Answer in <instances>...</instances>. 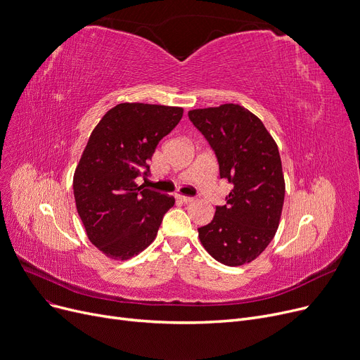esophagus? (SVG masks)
<instances>
[{"label":"esophagus","instance_id":"34e87169","mask_svg":"<svg viewBox=\"0 0 360 360\" xmlns=\"http://www.w3.org/2000/svg\"><path fill=\"white\" fill-rule=\"evenodd\" d=\"M178 200H179V201H182V202H185V204H188V202H193V201H194V198H193V197H185V195H178Z\"/></svg>","mask_w":360,"mask_h":360}]
</instances>
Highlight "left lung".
Instances as JSON below:
<instances>
[{"mask_svg": "<svg viewBox=\"0 0 360 360\" xmlns=\"http://www.w3.org/2000/svg\"><path fill=\"white\" fill-rule=\"evenodd\" d=\"M188 117L213 148L220 178L233 185L198 238L219 262L243 266L269 247L280 223L285 178L277 144L258 117L235 103L194 109Z\"/></svg>", "mask_w": 360, "mask_h": 360, "instance_id": "obj_1", "label": "left lung"}]
</instances>
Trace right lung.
<instances>
[{
  "instance_id": "obj_1",
  "label": "right lung",
  "mask_w": 360,
  "mask_h": 360,
  "mask_svg": "<svg viewBox=\"0 0 360 360\" xmlns=\"http://www.w3.org/2000/svg\"><path fill=\"white\" fill-rule=\"evenodd\" d=\"M184 109L120 103L91 131L75 167L72 190L90 242L112 259H129L155 240L175 198L139 185L159 141L182 118Z\"/></svg>"
}]
</instances>
